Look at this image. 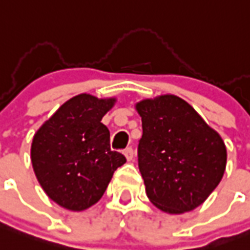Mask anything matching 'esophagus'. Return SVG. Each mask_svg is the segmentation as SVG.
I'll return each instance as SVG.
<instances>
[{"label": "esophagus", "instance_id": "obj_1", "mask_svg": "<svg viewBox=\"0 0 250 250\" xmlns=\"http://www.w3.org/2000/svg\"><path fill=\"white\" fill-rule=\"evenodd\" d=\"M124 155H125V158H126L127 162H131V160H133V158H134V151H133V148H131V147H127V148H125V150H124Z\"/></svg>", "mask_w": 250, "mask_h": 250}]
</instances>
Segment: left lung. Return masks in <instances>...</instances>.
<instances>
[{"instance_id":"obj_1","label":"left lung","mask_w":250,"mask_h":250,"mask_svg":"<svg viewBox=\"0 0 250 250\" xmlns=\"http://www.w3.org/2000/svg\"><path fill=\"white\" fill-rule=\"evenodd\" d=\"M135 109L143 130L138 167L150 202L167 214L194 210L223 177L227 164L223 139L176 95L143 99Z\"/></svg>"}]
</instances>
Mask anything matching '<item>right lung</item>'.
<instances>
[{
  "mask_svg": "<svg viewBox=\"0 0 250 250\" xmlns=\"http://www.w3.org/2000/svg\"><path fill=\"white\" fill-rule=\"evenodd\" d=\"M116 98L79 94L39 127L31 162L42 190L61 208L83 211L102 198L112 176L126 159L112 151L102 119Z\"/></svg>",
  "mask_w": 250,
  "mask_h": 250,
  "instance_id": "1",
  "label": "right lung"
}]
</instances>
